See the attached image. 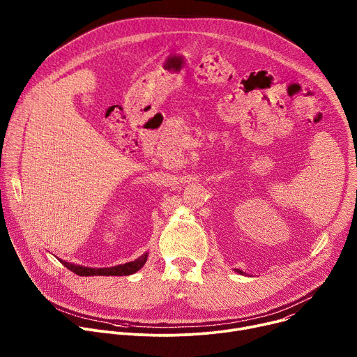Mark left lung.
Returning a JSON list of instances; mask_svg holds the SVG:
<instances>
[{"label": "left lung", "mask_w": 357, "mask_h": 357, "mask_svg": "<svg viewBox=\"0 0 357 357\" xmlns=\"http://www.w3.org/2000/svg\"><path fill=\"white\" fill-rule=\"evenodd\" d=\"M236 273H238V274H241V275H247V274H245V273H243L241 270H236Z\"/></svg>", "instance_id": "8db88e82"}]
</instances>
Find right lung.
<instances>
[{"label":"right lung","instance_id":"add662e5","mask_svg":"<svg viewBox=\"0 0 357 357\" xmlns=\"http://www.w3.org/2000/svg\"><path fill=\"white\" fill-rule=\"evenodd\" d=\"M148 259V252H144L141 257H138L134 261L126 263V264H119L114 267H105V268H93V267H84V266H79V264H73V263H68L65 260L59 261L69 268L70 271H73L75 274L80 275V277H90V275H131L137 271H139L144 264L146 263Z\"/></svg>","mask_w":357,"mask_h":357}]
</instances>
